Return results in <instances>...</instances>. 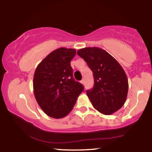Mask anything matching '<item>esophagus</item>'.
Here are the masks:
<instances>
[{"mask_svg":"<svg viewBox=\"0 0 152 152\" xmlns=\"http://www.w3.org/2000/svg\"><path fill=\"white\" fill-rule=\"evenodd\" d=\"M80 82H81L82 84H83V85H84V83H85V81H84V80H82L80 81Z\"/></svg>","mask_w":152,"mask_h":152,"instance_id":"34e87169","label":"esophagus"}]
</instances>
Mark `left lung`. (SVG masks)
Segmentation results:
<instances>
[{"instance_id":"8db88e82","label":"left lung","mask_w":152,"mask_h":152,"mask_svg":"<svg viewBox=\"0 0 152 152\" xmlns=\"http://www.w3.org/2000/svg\"><path fill=\"white\" fill-rule=\"evenodd\" d=\"M93 72L94 84L86 94L95 109L109 115L125 104L128 93V79L120 64L101 48H85L77 51Z\"/></svg>"}]
</instances>
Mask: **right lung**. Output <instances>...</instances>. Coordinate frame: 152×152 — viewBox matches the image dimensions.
Wrapping results in <instances>:
<instances>
[{
	"label": "right lung",
	"instance_id": "add662e5",
	"mask_svg": "<svg viewBox=\"0 0 152 152\" xmlns=\"http://www.w3.org/2000/svg\"><path fill=\"white\" fill-rule=\"evenodd\" d=\"M75 49L60 48L48 54L35 69L33 92L38 104L49 117L61 119L73 109L84 86L73 78L70 61Z\"/></svg>",
	"mask_w": 152,
	"mask_h": 152
}]
</instances>
